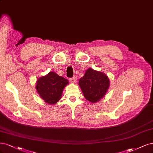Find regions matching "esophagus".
Instances as JSON below:
<instances>
[{
	"mask_svg": "<svg viewBox=\"0 0 153 153\" xmlns=\"http://www.w3.org/2000/svg\"><path fill=\"white\" fill-rule=\"evenodd\" d=\"M76 78L75 76L72 77V78H70V82H71V83H75V82H76Z\"/></svg>",
	"mask_w": 153,
	"mask_h": 153,
	"instance_id": "1",
	"label": "esophagus"
}]
</instances>
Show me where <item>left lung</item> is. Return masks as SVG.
<instances>
[{
  "label": "left lung",
  "mask_w": 153,
  "mask_h": 153,
  "mask_svg": "<svg viewBox=\"0 0 153 153\" xmlns=\"http://www.w3.org/2000/svg\"><path fill=\"white\" fill-rule=\"evenodd\" d=\"M79 86L85 98L96 103L106 94L109 87V80L104 73L88 68L79 80Z\"/></svg>",
  "instance_id": "left-lung-1"
}]
</instances>
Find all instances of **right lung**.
Instances as JSON below:
<instances>
[{"label":"right lung","mask_w":153,"mask_h":153,"mask_svg":"<svg viewBox=\"0 0 153 153\" xmlns=\"http://www.w3.org/2000/svg\"><path fill=\"white\" fill-rule=\"evenodd\" d=\"M68 83L67 79L51 71L47 75L38 79L36 89L45 102L54 104L61 99L63 89Z\"/></svg>","instance_id":"right-lung-1"}]
</instances>
